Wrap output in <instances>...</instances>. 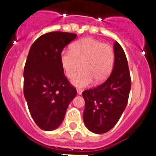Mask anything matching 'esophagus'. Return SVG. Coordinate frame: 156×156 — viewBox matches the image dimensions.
<instances>
[{
	"label": "esophagus",
	"mask_w": 156,
	"mask_h": 156,
	"mask_svg": "<svg viewBox=\"0 0 156 156\" xmlns=\"http://www.w3.org/2000/svg\"><path fill=\"white\" fill-rule=\"evenodd\" d=\"M82 92L83 90L81 89H77V94H78V95H81V94H82Z\"/></svg>",
	"instance_id": "obj_1"
}]
</instances>
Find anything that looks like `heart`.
<instances>
[{"label":"heart","mask_w":156,"mask_h":156,"mask_svg":"<svg viewBox=\"0 0 156 156\" xmlns=\"http://www.w3.org/2000/svg\"><path fill=\"white\" fill-rule=\"evenodd\" d=\"M115 54L113 49L106 44L92 37H84L75 42L71 50L61 53L60 62L69 78L82 67V70L72 79V84L77 87H84L93 81L100 84L109 76L113 65Z\"/></svg>","instance_id":"1"}]
</instances>
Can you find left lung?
<instances>
[{
  "label": "left lung",
  "instance_id": "obj_1",
  "mask_svg": "<svg viewBox=\"0 0 156 156\" xmlns=\"http://www.w3.org/2000/svg\"><path fill=\"white\" fill-rule=\"evenodd\" d=\"M114 66L107 80L82 93L85 101L84 123L90 131L98 134L108 132L119 122L131 88L126 55L117 41L114 44Z\"/></svg>",
  "mask_w": 156,
  "mask_h": 156
}]
</instances>
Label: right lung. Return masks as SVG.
I'll return each mask as SVG.
<instances>
[{
    "label": "right lung",
    "mask_w": 156,
    "mask_h": 156,
    "mask_svg": "<svg viewBox=\"0 0 156 156\" xmlns=\"http://www.w3.org/2000/svg\"><path fill=\"white\" fill-rule=\"evenodd\" d=\"M77 34L53 31L39 37L30 48L24 69V96L30 114L41 129L53 130L63 122L76 89L64 75L63 48Z\"/></svg>",
    "instance_id": "right-lung-1"
}]
</instances>
